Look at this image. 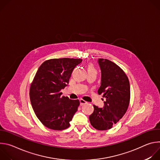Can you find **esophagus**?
Returning a JSON list of instances; mask_svg holds the SVG:
<instances>
[{"mask_svg":"<svg viewBox=\"0 0 160 160\" xmlns=\"http://www.w3.org/2000/svg\"><path fill=\"white\" fill-rule=\"evenodd\" d=\"M80 105H81V106H83V104H87V102H86L85 101L83 100V99H80Z\"/></svg>","mask_w":160,"mask_h":160,"instance_id":"1","label":"esophagus"}]
</instances>
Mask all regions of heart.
Instances as JSON below:
<instances>
[{
	"label": "heart",
	"instance_id": "1",
	"mask_svg": "<svg viewBox=\"0 0 160 160\" xmlns=\"http://www.w3.org/2000/svg\"><path fill=\"white\" fill-rule=\"evenodd\" d=\"M87 70H88H88H94V71H96V69H95V68L94 67V66H93V65H91V64H90V65H88V67H87Z\"/></svg>",
	"mask_w": 160,
	"mask_h": 160
}]
</instances>
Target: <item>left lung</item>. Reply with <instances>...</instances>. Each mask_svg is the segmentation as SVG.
<instances>
[{
	"label": "left lung",
	"mask_w": 160,
	"mask_h": 160,
	"mask_svg": "<svg viewBox=\"0 0 160 160\" xmlns=\"http://www.w3.org/2000/svg\"><path fill=\"white\" fill-rule=\"evenodd\" d=\"M101 85L98 92L105 98L103 108L94 106L89 116L92 126L98 130L111 129L127 112L130 99L128 78L122 68L106 59H99Z\"/></svg>",
	"instance_id": "obj_1"
}]
</instances>
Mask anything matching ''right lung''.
<instances>
[{
    "mask_svg": "<svg viewBox=\"0 0 160 160\" xmlns=\"http://www.w3.org/2000/svg\"><path fill=\"white\" fill-rule=\"evenodd\" d=\"M82 61V59H51L38 68L30 85V98L37 117L48 128L62 130L70 125L80 101L61 96V90L67 86L74 68Z\"/></svg>",
    "mask_w": 160,
    "mask_h": 160,
    "instance_id": "add662e5",
    "label": "right lung"
}]
</instances>
